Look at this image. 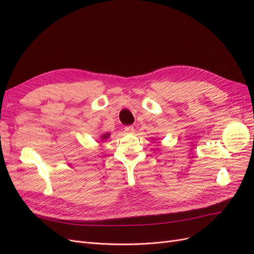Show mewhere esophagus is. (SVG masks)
Returning <instances> with one entry per match:
<instances>
[{
  "label": "esophagus",
  "mask_w": 254,
  "mask_h": 254,
  "mask_svg": "<svg viewBox=\"0 0 254 254\" xmlns=\"http://www.w3.org/2000/svg\"><path fill=\"white\" fill-rule=\"evenodd\" d=\"M125 133L126 134H133L134 133V127L132 126H128L125 127Z\"/></svg>",
  "instance_id": "1"
}]
</instances>
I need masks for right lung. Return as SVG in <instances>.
<instances>
[{
    "label": "right lung",
    "mask_w": 254,
    "mask_h": 254,
    "mask_svg": "<svg viewBox=\"0 0 254 254\" xmlns=\"http://www.w3.org/2000/svg\"><path fill=\"white\" fill-rule=\"evenodd\" d=\"M110 136H111V134H110V133H105V134L101 135V136H100V138L102 139V140H104V139H106V138H109Z\"/></svg>",
    "instance_id": "add662e5"
}]
</instances>
